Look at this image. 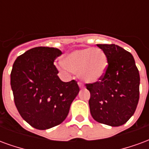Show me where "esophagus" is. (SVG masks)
Instances as JSON below:
<instances>
[{
  "label": "esophagus",
  "instance_id": "34e87169",
  "mask_svg": "<svg viewBox=\"0 0 149 149\" xmlns=\"http://www.w3.org/2000/svg\"><path fill=\"white\" fill-rule=\"evenodd\" d=\"M78 85H79V87L81 88H82L84 87V85H83L82 83H81V82H78Z\"/></svg>",
  "mask_w": 149,
  "mask_h": 149
}]
</instances>
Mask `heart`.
Instances as JSON below:
<instances>
[{
	"label": "heart",
	"mask_w": 149,
	"mask_h": 149,
	"mask_svg": "<svg viewBox=\"0 0 149 149\" xmlns=\"http://www.w3.org/2000/svg\"><path fill=\"white\" fill-rule=\"evenodd\" d=\"M107 66L106 56L99 49H77L65 55L61 61V67L65 70L78 72L79 77L87 83L100 80Z\"/></svg>",
	"instance_id": "heart-1"
}]
</instances>
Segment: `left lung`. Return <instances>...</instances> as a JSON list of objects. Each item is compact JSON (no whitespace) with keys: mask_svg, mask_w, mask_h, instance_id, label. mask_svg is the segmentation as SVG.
I'll return each mask as SVG.
<instances>
[{"mask_svg":"<svg viewBox=\"0 0 149 149\" xmlns=\"http://www.w3.org/2000/svg\"><path fill=\"white\" fill-rule=\"evenodd\" d=\"M107 57L100 81L86 84L91 115L96 121L120 126L134 114L140 98V74L131 53L116 45H97Z\"/></svg>","mask_w":149,"mask_h":149,"instance_id":"8db88e82","label":"left lung"}]
</instances>
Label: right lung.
<instances>
[{"label": "right lung", "instance_id": "right-lung-1", "mask_svg": "<svg viewBox=\"0 0 149 149\" xmlns=\"http://www.w3.org/2000/svg\"><path fill=\"white\" fill-rule=\"evenodd\" d=\"M58 49L36 47L19 56L13 65L10 83L18 112L28 124L45 130L61 124L80 91L74 80L63 82L53 62Z\"/></svg>", "mask_w": 149, "mask_h": 149}]
</instances>
